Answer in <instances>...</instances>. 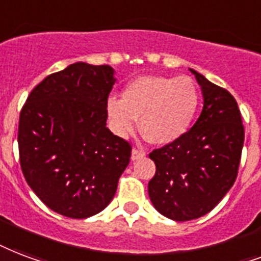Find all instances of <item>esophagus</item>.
Masks as SVG:
<instances>
[{"label": "esophagus", "instance_id": "1", "mask_svg": "<svg viewBox=\"0 0 261 261\" xmlns=\"http://www.w3.org/2000/svg\"><path fill=\"white\" fill-rule=\"evenodd\" d=\"M145 156V150L142 148H134L131 150V160H138L141 157Z\"/></svg>", "mask_w": 261, "mask_h": 261}]
</instances>
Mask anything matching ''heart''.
Segmentation results:
<instances>
[{"label": "heart", "instance_id": "obj_1", "mask_svg": "<svg viewBox=\"0 0 261 261\" xmlns=\"http://www.w3.org/2000/svg\"><path fill=\"white\" fill-rule=\"evenodd\" d=\"M198 107V91L190 77L142 75L122 91V98L107 99V115L113 133L133 134L141 119V130L157 145L174 142L186 134Z\"/></svg>", "mask_w": 261, "mask_h": 261}]
</instances>
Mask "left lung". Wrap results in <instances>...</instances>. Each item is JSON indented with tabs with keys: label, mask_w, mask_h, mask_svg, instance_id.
Masks as SVG:
<instances>
[{
	"label": "left lung",
	"mask_w": 261,
	"mask_h": 261,
	"mask_svg": "<svg viewBox=\"0 0 261 261\" xmlns=\"http://www.w3.org/2000/svg\"><path fill=\"white\" fill-rule=\"evenodd\" d=\"M201 87L202 111L179 139L153 150L156 164L148 192L166 218L186 222L214 210L231 189L244 146V126L236 98L190 68Z\"/></svg>",
	"instance_id": "1"
}]
</instances>
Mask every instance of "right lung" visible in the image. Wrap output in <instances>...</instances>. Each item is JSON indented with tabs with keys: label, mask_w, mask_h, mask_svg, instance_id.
I'll list each match as a JSON object with an SVG mask.
<instances>
[{
	"label": "right lung",
	"mask_w": 261,
	"mask_h": 261,
	"mask_svg": "<svg viewBox=\"0 0 261 261\" xmlns=\"http://www.w3.org/2000/svg\"><path fill=\"white\" fill-rule=\"evenodd\" d=\"M115 82L112 67L79 61L45 77L20 112L23 175L45 205L67 218L104 210L130 163V144L107 127Z\"/></svg>",
	"instance_id": "1"
}]
</instances>
